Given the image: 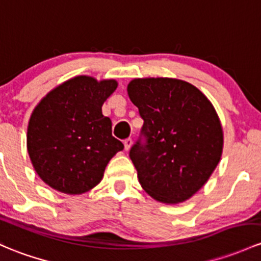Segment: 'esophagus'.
Returning <instances> with one entry per match:
<instances>
[{"instance_id":"1","label":"esophagus","mask_w":261,"mask_h":261,"mask_svg":"<svg viewBox=\"0 0 261 261\" xmlns=\"http://www.w3.org/2000/svg\"><path fill=\"white\" fill-rule=\"evenodd\" d=\"M123 145H125V150L127 151V150H130L131 145H133V140L131 139H126L125 141H123Z\"/></svg>"}]
</instances>
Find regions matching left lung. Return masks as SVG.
Returning a JSON list of instances; mask_svg holds the SVG:
<instances>
[{"instance_id": "left-lung-1", "label": "left lung", "mask_w": 261, "mask_h": 261, "mask_svg": "<svg viewBox=\"0 0 261 261\" xmlns=\"http://www.w3.org/2000/svg\"><path fill=\"white\" fill-rule=\"evenodd\" d=\"M127 94L144 120L130 150L142 189L165 204L190 199L220 161L223 128L207 97L189 82L135 79Z\"/></svg>"}]
</instances>
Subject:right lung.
<instances>
[{"instance_id": "1", "label": "right lung", "mask_w": 261, "mask_h": 261, "mask_svg": "<svg viewBox=\"0 0 261 261\" xmlns=\"http://www.w3.org/2000/svg\"><path fill=\"white\" fill-rule=\"evenodd\" d=\"M115 80L76 76L55 87L30 117L27 150L38 176L60 193L79 195L95 188L123 144L112 136L102 105Z\"/></svg>"}]
</instances>
